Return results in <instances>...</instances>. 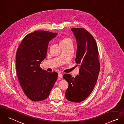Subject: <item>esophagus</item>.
Masks as SVG:
<instances>
[{"label": "esophagus", "mask_w": 124, "mask_h": 124, "mask_svg": "<svg viewBox=\"0 0 124 124\" xmlns=\"http://www.w3.org/2000/svg\"><path fill=\"white\" fill-rule=\"evenodd\" d=\"M58 78L60 79V78H62V77H63V75H62V74H61V73H59L58 74Z\"/></svg>", "instance_id": "esophagus-1"}]
</instances>
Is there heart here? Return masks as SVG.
Listing matches in <instances>:
<instances>
[{
	"label": "heart",
	"mask_w": 124,
	"mask_h": 124,
	"mask_svg": "<svg viewBox=\"0 0 124 124\" xmlns=\"http://www.w3.org/2000/svg\"><path fill=\"white\" fill-rule=\"evenodd\" d=\"M69 42H71V39L69 38H67V37H64L61 40H60V44H65V43H67Z\"/></svg>",
	"instance_id": "obj_1"
}]
</instances>
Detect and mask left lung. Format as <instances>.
<instances>
[{"instance_id": "1", "label": "left lung", "mask_w": 124, "mask_h": 124, "mask_svg": "<svg viewBox=\"0 0 124 124\" xmlns=\"http://www.w3.org/2000/svg\"><path fill=\"white\" fill-rule=\"evenodd\" d=\"M77 43L75 62L79 67V72L75 78L70 74L63 75L69 83L65 93L68 101L80 102L91 93L96 84L100 70L99 52L96 40L86 29H71Z\"/></svg>"}]
</instances>
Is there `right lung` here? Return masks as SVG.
I'll list each match as a JSON object with an SVG mask.
<instances>
[{"label":"right lung","instance_id":"1","mask_svg":"<svg viewBox=\"0 0 124 124\" xmlns=\"http://www.w3.org/2000/svg\"><path fill=\"white\" fill-rule=\"evenodd\" d=\"M56 33L35 31L23 39L16 54V69L20 84L26 97L33 101L46 99L56 81L58 73L39 67L46 57L49 41Z\"/></svg>","mask_w":124,"mask_h":124}]
</instances>
